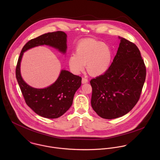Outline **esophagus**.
I'll return each mask as SVG.
<instances>
[{
    "label": "esophagus",
    "mask_w": 160,
    "mask_h": 160,
    "mask_svg": "<svg viewBox=\"0 0 160 160\" xmlns=\"http://www.w3.org/2000/svg\"><path fill=\"white\" fill-rule=\"evenodd\" d=\"M88 82V79L86 78H82V83L84 84V83H86Z\"/></svg>",
    "instance_id": "esophagus-1"
}]
</instances>
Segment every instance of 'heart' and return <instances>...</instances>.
I'll list each match as a JSON object with an SVG mask.
<instances>
[{"mask_svg": "<svg viewBox=\"0 0 160 160\" xmlns=\"http://www.w3.org/2000/svg\"><path fill=\"white\" fill-rule=\"evenodd\" d=\"M112 60V51L110 46L93 39L79 42L76 53H72L69 58L71 69L76 73L82 71L86 65L88 72L92 76H99L109 68Z\"/></svg>", "mask_w": 160, "mask_h": 160, "instance_id": "obj_1", "label": "heart"}]
</instances>
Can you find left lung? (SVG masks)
Returning a JSON list of instances; mask_svg holds the SVG:
<instances>
[{"label": "left lung", "mask_w": 160, "mask_h": 160, "mask_svg": "<svg viewBox=\"0 0 160 160\" xmlns=\"http://www.w3.org/2000/svg\"><path fill=\"white\" fill-rule=\"evenodd\" d=\"M120 39L109 68L90 81L92 107L104 119L129 112L140 98L146 78V67L138 47L125 38Z\"/></svg>", "instance_id": "1"}]
</instances>
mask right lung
<instances>
[{
  "label": "right lung",
  "instance_id": "obj_1",
  "mask_svg": "<svg viewBox=\"0 0 160 160\" xmlns=\"http://www.w3.org/2000/svg\"><path fill=\"white\" fill-rule=\"evenodd\" d=\"M52 46L65 53L67 34L60 31L48 32L29 41L23 47L16 67V78L25 102L36 114L46 118H59L71 107L76 91L81 85V77L62 70L57 80L44 89H35L28 85L20 74V62L23 52L41 45Z\"/></svg>",
  "mask_w": 160,
  "mask_h": 160
}]
</instances>
